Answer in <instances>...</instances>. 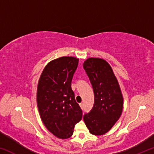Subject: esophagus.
<instances>
[{
  "label": "esophagus",
  "instance_id": "34e87169",
  "mask_svg": "<svg viewBox=\"0 0 154 154\" xmlns=\"http://www.w3.org/2000/svg\"><path fill=\"white\" fill-rule=\"evenodd\" d=\"M79 106H80V107L82 108V109H83V103H80V104H79Z\"/></svg>",
  "mask_w": 154,
  "mask_h": 154
}]
</instances>
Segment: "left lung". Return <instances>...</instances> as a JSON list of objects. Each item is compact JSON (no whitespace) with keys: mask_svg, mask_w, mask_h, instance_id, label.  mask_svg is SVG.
I'll list each match as a JSON object with an SVG mask.
<instances>
[{"mask_svg":"<svg viewBox=\"0 0 154 154\" xmlns=\"http://www.w3.org/2000/svg\"><path fill=\"white\" fill-rule=\"evenodd\" d=\"M94 94V104L83 120L90 132L103 135L120 118L124 99L118 81L111 66L102 58H89L83 62Z\"/></svg>","mask_w":154,"mask_h":154,"instance_id":"left-lung-1","label":"left lung"}]
</instances>
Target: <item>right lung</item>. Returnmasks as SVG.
Listing matches in <instances>:
<instances>
[{
	"label": "right lung",
	"instance_id": "obj_1",
	"mask_svg": "<svg viewBox=\"0 0 154 154\" xmlns=\"http://www.w3.org/2000/svg\"><path fill=\"white\" fill-rule=\"evenodd\" d=\"M79 59L63 56L49 62L38 80L36 103L41 119L51 133L62 139L71 137L82 111L71 89Z\"/></svg>",
	"mask_w": 154,
	"mask_h": 154
}]
</instances>
